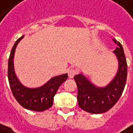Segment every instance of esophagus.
<instances>
[{
	"mask_svg": "<svg viewBox=\"0 0 133 133\" xmlns=\"http://www.w3.org/2000/svg\"><path fill=\"white\" fill-rule=\"evenodd\" d=\"M77 70L75 69V68H69L68 70V76H69V78H74V76L77 74Z\"/></svg>",
	"mask_w": 133,
	"mask_h": 133,
	"instance_id": "1",
	"label": "esophagus"
}]
</instances>
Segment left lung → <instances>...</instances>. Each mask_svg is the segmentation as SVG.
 I'll list each match as a JSON object with an SVG mask.
<instances>
[{"instance_id": "obj_1", "label": "left lung", "mask_w": 133, "mask_h": 133, "mask_svg": "<svg viewBox=\"0 0 133 133\" xmlns=\"http://www.w3.org/2000/svg\"><path fill=\"white\" fill-rule=\"evenodd\" d=\"M119 47L114 52L119 62V69L113 81L104 88L94 85L83 75L79 74L74 77L78 87V106L84 111L98 114L111 109L121 97L127 78V63L122 45L113 39Z\"/></svg>"}]
</instances>
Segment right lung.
I'll return each mask as SVG.
<instances>
[{"mask_svg": "<svg viewBox=\"0 0 133 133\" xmlns=\"http://www.w3.org/2000/svg\"><path fill=\"white\" fill-rule=\"evenodd\" d=\"M23 36L19 38L14 45L8 60L7 76L10 87L14 97L24 108L36 112L48 110L52 106L54 96L61 84L66 81L68 74L55 76L46 84L37 88H28L24 87L15 75L14 68V57L16 47Z\"/></svg>", "mask_w": 133, "mask_h": 133, "instance_id": "add662e5", "label": "right lung"}]
</instances>
